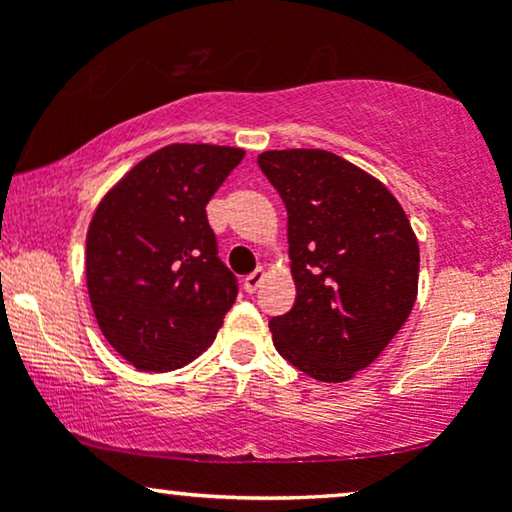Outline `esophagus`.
<instances>
[{
    "instance_id": "34e87169",
    "label": "esophagus",
    "mask_w": 512,
    "mask_h": 512,
    "mask_svg": "<svg viewBox=\"0 0 512 512\" xmlns=\"http://www.w3.org/2000/svg\"><path fill=\"white\" fill-rule=\"evenodd\" d=\"M264 279H267V272H264V269L260 267V269H255V272L252 274H248L245 276V291L248 293H255L257 289H260V286L264 284Z\"/></svg>"
}]
</instances>
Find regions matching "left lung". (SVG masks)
Returning a JSON list of instances; mask_svg holds the SVG:
<instances>
[{
	"mask_svg": "<svg viewBox=\"0 0 512 512\" xmlns=\"http://www.w3.org/2000/svg\"><path fill=\"white\" fill-rule=\"evenodd\" d=\"M257 163L289 211L296 303L269 322L276 351L320 383H346L407 322L419 240L383 182L332 151H264Z\"/></svg>",
	"mask_w": 512,
	"mask_h": 512,
	"instance_id": "1",
	"label": "left lung"
}]
</instances>
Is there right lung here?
<instances>
[{
  "label": "right lung",
  "instance_id": "1",
  "mask_svg": "<svg viewBox=\"0 0 512 512\" xmlns=\"http://www.w3.org/2000/svg\"><path fill=\"white\" fill-rule=\"evenodd\" d=\"M243 156L236 146L168 144L129 168L93 211L88 298L103 337L137 370L195 361L236 303L207 204Z\"/></svg>",
  "mask_w": 512,
  "mask_h": 512
}]
</instances>
